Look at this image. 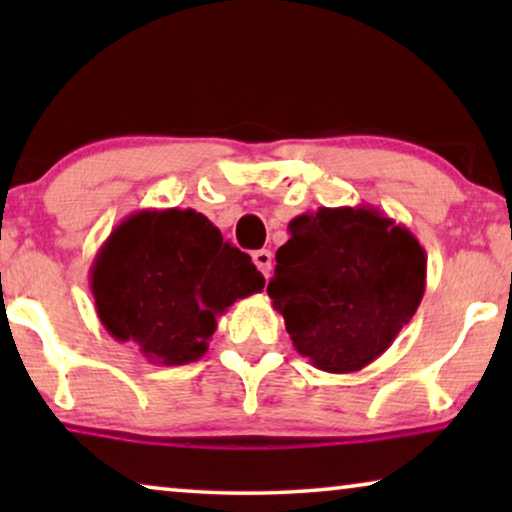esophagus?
<instances>
[{"label":"esophagus","instance_id":"obj_1","mask_svg":"<svg viewBox=\"0 0 512 512\" xmlns=\"http://www.w3.org/2000/svg\"><path fill=\"white\" fill-rule=\"evenodd\" d=\"M254 263H256V268L263 272L265 275V279L270 277V272H272V263H275V258H272V251H268V249H258V251H254Z\"/></svg>","mask_w":512,"mask_h":512}]
</instances>
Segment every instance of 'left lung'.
<instances>
[{"label": "left lung", "mask_w": 512, "mask_h": 512, "mask_svg": "<svg viewBox=\"0 0 512 512\" xmlns=\"http://www.w3.org/2000/svg\"><path fill=\"white\" fill-rule=\"evenodd\" d=\"M268 296L293 347L324 373L387 352L426 289V251L375 207H319L289 223Z\"/></svg>", "instance_id": "1"}]
</instances>
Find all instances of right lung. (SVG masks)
Masks as SVG:
<instances>
[{
  "label": "right lung",
  "mask_w": 512,
  "mask_h": 512,
  "mask_svg": "<svg viewBox=\"0 0 512 512\" xmlns=\"http://www.w3.org/2000/svg\"><path fill=\"white\" fill-rule=\"evenodd\" d=\"M263 286L251 258L205 214L179 207L130 214L90 265L102 326L160 366L205 356L216 317Z\"/></svg>",
  "instance_id": "right-lung-1"
}]
</instances>
